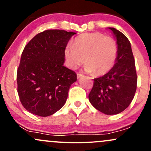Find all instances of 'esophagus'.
I'll return each mask as SVG.
<instances>
[{
	"mask_svg": "<svg viewBox=\"0 0 151 151\" xmlns=\"http://www.w3.org/2000/svg\"><path fill=\"white\" fill-rule=\"evenodd\" d=\"M83 77V75L82 74H77V79H80L81 77Z\"/></svg>",
	"mask_w": 151,
	"mask_h": 151,
	"instance_id": "obj_1",
	"label": "esophagus"
}]
</instances>
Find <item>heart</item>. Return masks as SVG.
Instances as JSON below:
<instances>
[{
    "label": "heart",
    "mask_w": 151,
    "mask_h": 151,
    "mask_svg": "<svg viewBox=\"0 0 151 151\" xmlns=\"http://www.w3.org/2000/svg\"><path fill=\"white\" fill-rule=\"evenodd\" d=\"M67 65L75 70L85 60L84 70L97 75L111 70L117 57V45L114 39L98 32L84 33L74 44L69 43L65 49Z\"/></svg>",
    "instance_id": "1"
}]
</instances>
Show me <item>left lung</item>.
<instances>
[{"instance_id": "8db88e82", "label": "left lung", "mask_w": 151, "mask_h": 151, "mask_svg": "<svg viewBox=\"0 0 151 151\" xmlns=\"http://www.w3.org/2000/svg\"><path fill=\"white\" fill-rule=\"evenodd\" d=\"M109 29L116 40V60L108 73L93 79L89 100L99 111L115 115L125 110L132 101L136 91L137 75L129 39L114 27Z\"/></svg>"}]
</instances>
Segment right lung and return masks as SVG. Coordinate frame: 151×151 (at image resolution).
<instances>
[{
    "mask_svg": "<svg viewBox=\"0 0 151 151\" xmlns=\"http://www.w3.org/2000/svg\"><path fill=\"white\" fill-rule=\"evenodd\" d=\"M76 32L47 30L24 48L17 72L18 93L26 110L49 116L65 105L77 74L64 66L65 49Z\"/></svg>",
    "mask_w": 151,
    "mask_h": 151,
    "instance_id": "add662e5",
    "label": "right lung"
}]
</instances>
